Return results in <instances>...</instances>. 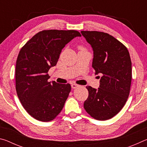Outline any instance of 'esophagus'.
<instances>
[{
    "label": "esophagus",
    "mask_w": 147,
    "mask_h": 147,
    "mask_svg": "<svg viewBox=\"0 0 147 147\" xmlns=\"http://www.w3.org/2000/svg\"><path fill=\"white\" fill-rule=\"evenodd\" d=\"M80 86L78 85V84H71V88L73 89H76L77 88H78Z\"/></svg>",
    "instance_id": "34e87169"
}]
</instances>
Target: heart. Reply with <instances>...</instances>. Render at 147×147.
I'll return each instance as SVG.
<instances>
[{
    "label": "heart",
    "mask_w": 147,
    "mask_h": 147,
    "mask_svg": "<svg viewBox=\"0 0 147 147\" xmlns=\"http://www.w3.org/2000/svg\"><path fill=\"white\" fill-rule=\"evenodd\" d=\"M80 49H82V50H84V48H83V47H80Z\"/></svg>",
    "instance_id": "b5f03b06"
}]
</instances>
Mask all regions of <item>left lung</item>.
<instances>
[{
	"label": "left lung",
	"instance_id": "8db88e82",
	"mask_svg": "<svg viewBox=\"0 0 147 147\" xmlns=\"http://www.w3.org/2000/svg\"><path fill=\"white\" fill-rule=\"evenodd\" d=\"M81 34L93 49L92 67L95 74L102 75L98 89L86 87L89 95L84 109L96 120H108L121 110L130 94V54L123 43L108 34L97 31H81Z\"/></svg>",
	"mask_w": 147,
	"mask_h": 147
}]
</instances>
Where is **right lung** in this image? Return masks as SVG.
<instances>
[{
  "mask_svg": "<svg viewBox=\"0 0 147 147\" xmlns=\"http://www.w3.org/2000/svg\"><path fill=\"white\" fill-rule=\"evenodd\" d=\"M80 36L76 30H43L20 51L16 68L17 94L23 108L37 120L51 121L63 109L71 85L49 82L47 73L56 65L65 46Z\"/></svg>",
  "mask_w": 147,
  "mask_h": 147,
  "instance_id": "1",
  "label": "right lung"
}]
</instances>
